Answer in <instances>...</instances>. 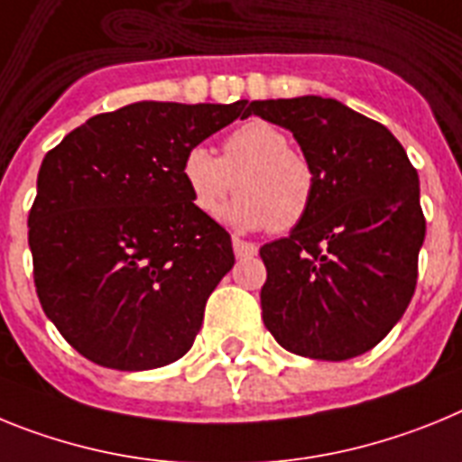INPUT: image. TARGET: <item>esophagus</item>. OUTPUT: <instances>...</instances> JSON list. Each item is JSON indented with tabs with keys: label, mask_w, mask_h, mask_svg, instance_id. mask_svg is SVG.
Wrapping results in <instances>:
<instances>
[{
	"label": "esophagus",
	"mask_w": 462,
	"mask_h": 462,
	"mask_svg": "<svg viewBox=\"0 0 462 462\" xmlns=\"http://www.w3.org/2000/svg\"><path fill=\"white\" fill-rule=\"evenodd\" d=\"M232 248H235L236 258H251L258 254V246L254 242H244L242 236H232Z\"/></svg>",
	"instance_id": "34e87169"
}]
</instances>
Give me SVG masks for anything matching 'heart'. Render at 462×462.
Listing matches in <instances>:
<instances>
[{
	"label": "heart",
	"instance_id": "1",
	"mask_svg": "<svg viewBox=\"0 0 462 462\" xmlns=\"http://www.w3.org/2000/svg\"><path fill=\"white\" fill-rule=\"evenodd\" d=\"M181 179L192 207L207 218L223 211L236 183L239 198L226 216L239 230H292L316 198L314 164L291 148L286 132L263 118L236 125L220 155L204 143L188 148Z\"/></svg>",
	"mask_w": 462,
	"mask_h": 462
}]
</instances>
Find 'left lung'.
<instances>
[{
	"instance_id": "1",
	"label": "left lung",
	"mask_w": 462,
	"mask_h": 462,
	"mask_svg": "<svg viewBox=\"0 0 462 462\" xmlns=\"http://www.w3.org/2000/svg\"><path fill=\"white\" fill-rule=\"evenodd\" d=\"M251 114L291 130L316 171L307 218L260 248L264 328L304 358L370 351L416 288L425 216L414 164L386 127L337 99H264Z\"/></svg>"
}]
</instances>
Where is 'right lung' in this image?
<instances>
[{"instance_id":"right-lung-1","label":"right lung","mask_w":462,"mask_h":462,"mask_svg":"<svg viewBox=\"0 0 462 462\" xmlns=\"http://www.w3.org/2000/svg\"><path fill=\"white\" fill-rule=\"evenodd\" d=\"M246 102H136L71 130L42 162L27 216L34 286L60 335L95 365L162 367L192 346L235 254L192 207L186 151Z\"/></svg>"}]
</instances>
